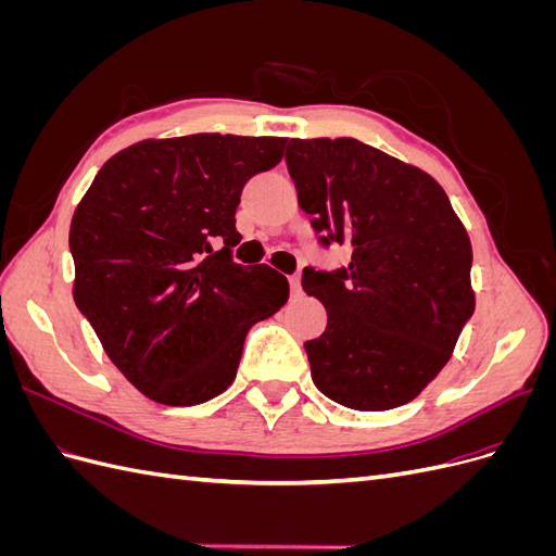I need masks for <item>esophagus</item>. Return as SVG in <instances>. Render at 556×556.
Here are the masks:
<instances>
[{
  "label": "esophagus",
  "mask_w": 556,
  "mask_h": 556,
  "mask_svg": "<svg viewBox=\"0 0 556 556\" xmlns=\"http://www.w3.org/2000/svg\"><path fill=\"white\" fill-rule=\"evenodd\" d=\"M290 290H292V296H301V278L299 276H290Z\"/></svg>",
  "instance_id": "1"
}]
</instances>
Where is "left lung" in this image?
Segmentation results:
<instances>
[{"instance_id": "1", "label": "left lung", "mask_w": 556, "mask_h": 556, "mask_svg": "<svg viewBox=\"0 0 556 556\" xmlns=\"http://www.w3.org/2000/svg\"><path fill=\"white\" fill-rule=\"evenodd\" d=\"M288 172L323 243L350 248L333 274L304 268L327 327L306 341L319 392L392 410L443 371L476 311L468 231L427 172L357 139H292Z\"/></svg>"}]
</instances>
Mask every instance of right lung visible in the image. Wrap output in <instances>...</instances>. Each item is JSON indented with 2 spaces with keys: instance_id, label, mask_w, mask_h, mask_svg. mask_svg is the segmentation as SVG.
Returning <instances> with one entry per match:
<instances>
[{
  "instance_id": "1",
  "label": "right lung",
  "mask_w": 556,
  "mask_h": 556,
  "mask_svg": "<svg viewBox=\"0 0 556 556\" xmlns=\"http://www.w3.org/2000/svg\"><path fill=\"white\" fill-rule=\"evenodd\" d=\"M282 137L201 131L115 153L72 217L74 301L109 359L164 406H197L237 378L248 329L290 296L268 264L241 266L243 185L282 160Z\"/></svg>"
}]
</instances>
